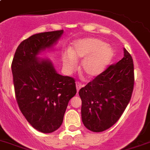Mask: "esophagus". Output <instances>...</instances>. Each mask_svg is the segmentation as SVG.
Segmentation results:
<instances>
[{
  "mask_svg": "<svg viewBox=\"0 0 150 150\" xmlns=\"http://www.w3.org/2000/svg\"><path fill=\"white\" fill-rule=\"evenodd\" d=\"M81 87H82V85H81L79 82H76V90H77V92L79 91V89L81 88Z\"/></svg>",
  "mask_w": 150,
  "mask_h": 150,
  "instance_id": "34e87169",
  "label": "esophagus"
}]
</instances>
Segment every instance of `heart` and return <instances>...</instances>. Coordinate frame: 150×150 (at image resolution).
I'll return each mask as SVG.
<instances>
[{"instance_id":"1","label":"heart","mask_w":150,"mask_h":150,"mask_svg":"<svg viewBox=\"0 0 150 150\" xmlns=\"http://www.w3.org/2000/svg\"><path fill=\"white\" fill-rule=\"evenodd\" d=\"M114 51L112 47L95 38L79 39L74 42L71 51L63 56V63L68 70L76 65V59L82 60L81 70L87 77L100 75L112 61Z\"/></svg>"}]
</instances>
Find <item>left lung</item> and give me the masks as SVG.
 <instances>
[{"label":"left lung","instance_id":"8db88e82","mask_svg":"<svg viewBox=\"0 0 150 150\" xmlns=\"http://www.w3.org/2000/svg\"><path fill=\"white\" fill-rule=\"evenodd\" d=\"M123 53L121 60L79 90L82 123L91 131L100 132L112 127L129 103L134 87V64L125 48Z\"/></svg>","mask_w":150,"mask_h":150}]
</instances>
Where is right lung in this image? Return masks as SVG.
I'll use <instances>...</instances> for the list:
<instances>
[{
    "instance_id": "obj_1",
    "label": "right lung",
    "mask_w": 150,
    "mask_h": 150,
    "mask_svg": "<svg viewBox=\"0 0 150 150\" xmlns=\"http://www.w3.org/2000/svg\"><path fill=\"white\" fill-rule=\"evenodd\" d=\"M63 30L35 34L17 47L12 62L16 100L30 125L51 133L62 125L69 100L76 94L74 78L57 74L50 60L38 55L50 49Z\"/></svg>"
}]
</instances>
